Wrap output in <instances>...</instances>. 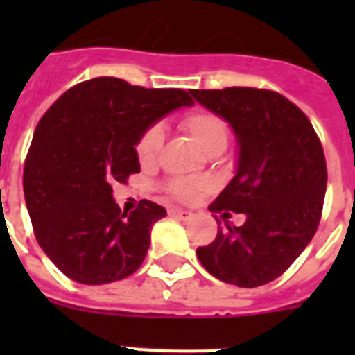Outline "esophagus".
Returning <instances> with one entry per match:
<instances>
[{
  "label": "esophagus",
  "mask_w": 355,
  "mask_h": 355,
  "mask_svg": "<svg viewBox=\"0 0 355 355\" xmlns=\"http://www.w3.org/2000/svg\"><path fill=\"white\" fill-rule=\"evenodd\" d=\"M169 216L178 217V219L186 221V219H189V217L193 216V214H191V211H188V210H180V208H171V210H169Z\"/></svg>",
  "instance_id": "34e87169"
}]
</instances>
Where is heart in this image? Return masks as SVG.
Returning a JSON list of instances; mask_svg holds the SVG:
<instances>
[{
	"label": "heart",
	"instance_id": "heart-1",
	"mask_svg": "<svg viewBox=\"0 0 355 355\" xmlns=\"http://www.w3.org/2000/svg\"><path fill=\"white\" fill-rule=\"evenodd\" d=\"M180 125L191 134V138L199 144L206 155L214 150H225L227 147L228 125L219 114L210 112V110H191L180 119ZM162 145H164V128L160 125H150L149 128H145V132L139 136L138 145H136L139 162L144 166L156 162ZM166 189L178 199H191L195 191L199 189V184L175 178L166 184Z\"/></svg>",
	"mask_w": 355,
	"mask_h": 355
}]
</instances>
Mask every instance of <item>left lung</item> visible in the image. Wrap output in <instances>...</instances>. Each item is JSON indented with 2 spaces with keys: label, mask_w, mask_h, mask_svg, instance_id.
Returning a JSON list of instances; mask_svg holds the SVG:
<instances>
[{
  "label": "left lung",
  "mask_w": 355,
  "mask_h": 355,
  "mask_svg": "<svg viewBox=\"0 0 355 355\" xmlns=\"http://www.w3.org/2000/svg\"><path fill=\"white\" fill-rule=\"evenodd\" d=\"M219 114L237 139L236 175L210 206L245 214L241 227L225 221L216 239L197 248L211 276L258 287L284 275L317 232L326 193V160L308 116L280 94L232 86L189 90Z\"/></svg>",
  "instance_id": "8db88e82"
}]
</instances>
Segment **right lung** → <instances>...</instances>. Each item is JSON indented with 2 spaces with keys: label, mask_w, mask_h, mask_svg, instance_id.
Wrapping results in <instances>:
<instances>
[{
  "label": "right lung",
  "mask_w": 355,
  "mask_h": 355,
  "mask_svg": "<svg viewBox=\"0 0 355 355\" xmlns=\"http://www.w3.org/2000/svg\"><path fill=\"white\" fill-rule=\"evenodd\" d=\"M191 105L189 92L178 88L96 77L44 114L25 158V205L36 241L68 278L101 286L144 263L150 228L166 208L139 200L134 211H121L112 186L139 173L136 145L145 128Z\"/></svg>",
  "instance_id": "1"
}]
</instances>
